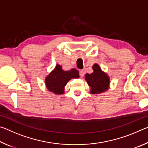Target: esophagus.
Wrapping results in <instances>:
<instances>
[{"label":"esophagus","mask_w":148,"mask_h":148,"mask_svg":"<svg viewBox=\"0 0 148 148\" xmlns=\"http://www.w3.org/2000/svg\"><path fill=\"white\" fill-rule=\"evenodd\" d=\"M79 76L81 77H83L84 76V70H80L79 71Z\"/></svg>","instance_id":"esophagus-1"}]
</instances>
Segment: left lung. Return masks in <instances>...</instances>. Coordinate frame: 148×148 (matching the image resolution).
<instances>
[{
	"mask_svg": "<svg viewBox=\"0 0 148 148\" xmlns=\"http://www.w3.org/2000/svg\"><path fill=\"white\" fill-rule=\"evenodd\" d=\"M93 72L85 75V79L91 87V94H99L106 91L109 88L110 78L108 75L102 71L97 64L92 66Z\"/></svg>",
	"mask_w": 148,
	"mask_h": 148,
	"instance_id": "1",
	"label": "left lung"
}]
</instances>
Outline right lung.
Wrapping results in <instances>:
<instances>
[{
  "label": "right lung",
  "instance_id": "obj_1",
  "mask_svg": "<svg viewBox=\"0 0 148 148\" xmlns=\"http://www.w3.org/2000/svg\"><path fill=\"white\" fill-rule=\"evenodd\" d=\"M79 72L76 69H72L71 71H65L62 66L57 64L56 68L46 77L45 83L47 89L54 94L61 95L64 93V86L69 80L72 78H78Z\"/></svg>",
  "mask_w": 148,
  "mask_h": 148
}]
</instances>
